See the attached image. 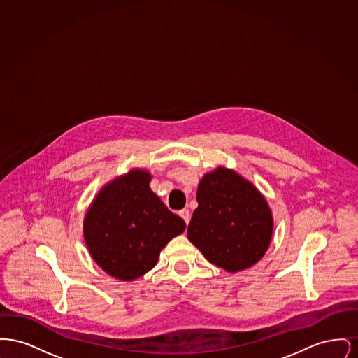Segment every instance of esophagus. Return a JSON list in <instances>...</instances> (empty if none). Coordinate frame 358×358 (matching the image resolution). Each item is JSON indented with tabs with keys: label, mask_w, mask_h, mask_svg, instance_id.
I'll list each match as a JSON object with an SVG mask.
<instances>
[{
	"label": "esophagus",
	"mask_w": 358,
	"mask_h": 358,
	"mask_svg": "<svg viewBox=\"0 0 358 358\" xmlns=\"http://www.w3.org/2000/svg\"><path fill=\"white\" fill-rule=\"evenodd\" d=\"M180 216L184 219V222H185V224H189V222H190V213H189V210L187 209H181L180 212Z\"/></svg>",
	"instance_id": "esophagus-1"
}]
</instances>
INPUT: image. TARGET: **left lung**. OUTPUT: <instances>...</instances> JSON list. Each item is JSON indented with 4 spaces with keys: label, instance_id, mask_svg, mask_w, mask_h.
<instances>
[{
    "label": "left lung",
    "instance_id": "left-lung-1",
    "mask_svg": "<svg viewBox=\"0 0 358 358\" xmlns=\"http://www.w3.org/2000/svg\"><path fill=\"white\" fill-rule=\"evenodd\" d=\"M197 203L187 238L206 260L235 273L266 255L273 238V212L251 181L217 166L203 176Z\"/></svg>",
    "mask_w": 358,
    "mask_h": 358
}]
</instances>
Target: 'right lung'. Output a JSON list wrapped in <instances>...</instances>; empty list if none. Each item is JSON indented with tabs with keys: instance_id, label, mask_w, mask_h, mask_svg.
<instances>
[{
	"instance_id": "obj_1",
	"label": "right lung",
	"mask_w": 358,
	"mask_h": 358,
	"mask_svg": "<svg viewBox=\"0 0 358 358\" xmlns=\"http://www.w3.org/2000/svg\"><path fill=\"white\" fill-rule=\"evenodd\" d=\"M150 180L149 171L138 168L115 177L85 212L83 235L90 255L122 282L150 271L162 248L187 227L150 189Z\"/></svg>"
}]
</instances>
